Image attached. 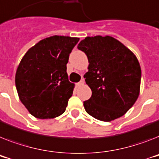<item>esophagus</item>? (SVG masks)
<instances>
[{
  "mask_svg": "<svg viewBox=\"0 0 159 159\" xmlns=\"http://www.w3.org/2000/svg\"><path fill=\"white\" fill-rule=\"evenodd\" d=\"M83 84H84V81L83 80H82V81H80L79 82H77L76 85H77V86H82V85H83Z\"/></svg>",
  "mask_w": 159,
  "mask_h": 159,
  "instance_id": "1",
  "label": "esophagus"
}]
</instances>
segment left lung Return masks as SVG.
<instances>
[{"label":"left lung","mask_w":159,"mask_h":159,"mask_svg":"<svg viewBox=\"0 0 159 159\" xmlns=\"http://www.w3.org/2000/svg\"><path fill=\"white\" fill-rule=\"evenodd\" d=\"M77 48L89 61L84 77L92 95L83 103L86 112L105 122L124 116L140 94L141 70L134 53L108 35L86 37Z\"/></svg>","instance_id":"8db88e82"}]
</instances>
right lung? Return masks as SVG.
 <instances>
[{
    "instance_id": "add662e5",
    "label": "right lung",
    "mask_w": 159,
    "mask_h": 159,
    "mask_svg": "<svg viewBox=\"0 0 159 159\" xmlns=\"http://www.w3.org/2000/svg\"><path fill=\"white\" fill-rule=\"evenodd\" d=\"M79 38L54 35L43 39L22 57L15 75L22 104L39 119H53L65 111L74 84L66 65Z\"/></svg>"
}]
</instances>
